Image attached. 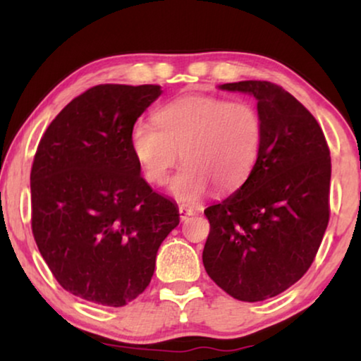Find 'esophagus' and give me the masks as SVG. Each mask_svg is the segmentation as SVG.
Masks as SVG:
<instances>
[{"label": "esophagus", "instance_id": "esophagus-1", "mask_svg": "<svg viewBox=\"0 0 361 361\" xmlns=\"http://www.w3.org/2000/svg\"><path fill=\"white\" fill-rule=\"evenodd\" d=\"M179 215H180V220H187L189 216L195 215V210L189 205H180L179 207Z\"/></svg>", "mask_w": 361, "mask_h": 361}]
</instances>
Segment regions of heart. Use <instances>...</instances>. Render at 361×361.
Instances as JSON below:
<instances>
[{
    "instance_id": "1",
    "label": "heart",
    "mask_w": 361,
    "mask_h": 361,
    "mask_svg": "<svg viewBox=\"0 0 361 361\" xmlns=\"http://www.w3.org/2000/svg\"><path fill=\"white\" fill-rule=\"evenodd\" d=\"M156 125L131 128L133 154L151 184H166L177 159L185 162L172 177L176 199L194 202L212 185L226 192L243 184L259 159L264 121L250 102L212 95H185L156 113Z\"/></svg>"
}]
</instances>
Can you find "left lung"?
<instances>
[{
  "mask_svg": "<svg viewBox=\"0 0 361 361\" xmlns=\"http://www.w3.org/2000/svg\"><path fill=\"white\" fill-rule=\"evenodd\" d=\"M220 88L258 100L264 140L243 185L204 210L210 233L202 259L226 294L258 302L314 263L330 216V149L312 113L283 87L246 80Z\"/></svg>",
  "mask_w": 361,
  "mask_h": 361,
  "instance_id": "8db88e82",
  "label": "left lung"
}]
</instances>
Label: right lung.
<instances>
[{"label": "right lung", "mask_w": 361, "mask_h": 361, "mask_svg": "<svg viewBox=\"0 0 361 361\" xmlns=\"http://www.w3.org/2000/svg\"><path fill=\"white\" fill-rule=\"evenodd\" d=\"M159 85L105 83L73 98L39 141L31 228L57 283L121 307L151 283L157 250L179 225L174 202L141 177L130 133Z\"/></svg>", "instance_id": "obj_1"}]
</instances>
